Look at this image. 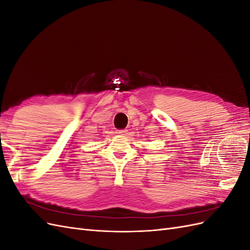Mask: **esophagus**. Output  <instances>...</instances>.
I'll use <instances>...</instances> for the list:
<instances>
[{
  "mask_svg": "<svg viewBox=\"0 0 250 250\" xmlns=\"http://www.w3.org/2000/svg\"><path fill=\"white\" fill-rule=\"evenodd\" d=\"M117 133H119V134H125V133H127V130H126V129H121V130H117Z\"/></svg>",
  "mask_w": 250,
  "mask_h": 250,
  "instance_id": "esophagus-1",
  "label": "esophagus"
}]
</instances>
